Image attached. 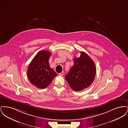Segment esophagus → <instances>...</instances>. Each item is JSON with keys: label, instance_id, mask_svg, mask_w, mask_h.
Segmentation results:
<instances>
[{"label": "esophagus", "instance_id": "obj_1", "mask_svg": "<svg viewBox=\"0 0 128 128\" xmlns=\"http://www.w3.org/2000/svg\"><path fill=\"white\" fill-rule=\"evenodd\" d=\"M63 74H64L63 72H62L61 73H59V75H60V76H63Z\"/></svg>", "mask_w": 128, "mask_h": 128}]
</instances>
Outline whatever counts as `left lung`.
Instances as JSON below:
<instances>
[{
    "mask_svg": "<svg viewBox=\"0 0 128 128\" xmlns=\"http://www.w3.org/2000/svg\"><path fill=\"white\" fill-rule=\"evenodd\" d=\"M96 74L94 62L85 52H81L79 58H74V65L65 79L72 89L79 91L91 85Z\"/></svg>",
    "mask_w": 128,
    "mask_h": 128,
    "instance_id": "8db88e82",
    "label": "left lung"
}]
</instances>
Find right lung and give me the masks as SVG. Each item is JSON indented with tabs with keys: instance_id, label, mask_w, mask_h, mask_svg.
<instances>
[{
	"instance_id": "obj_1",
	"label": "right lung",
	"mask_w": 128,
	"mask_h": 128,
	"mask_svg": "<svg viewBox=\"0 0 128 128\" xmlns=\"http://www.w3.org/2000/svg\"><path fill=\"white\" fill-rule=\"evenodd\" d=\"M50 52L39 51L30 62L27 69V76L30 83L40 89L47 87L57 74L49 65Z\"/></svg>"
}]
</instances>
